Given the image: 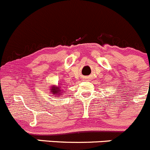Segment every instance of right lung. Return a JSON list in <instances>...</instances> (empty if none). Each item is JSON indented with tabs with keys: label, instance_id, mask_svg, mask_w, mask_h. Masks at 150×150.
I'll use <instances>...</instances> for the list:
<instances>
[{
	"label": "right lung",
	"instance_id": "obj_1",
	"mask_svg": "<svg viewBox=\"0 0 150 150\" xmlns=\"http://www.w3.org/2000/svg\"><path fill=\"white\" fill-rule=\"evenodd\" d=\"M60 89H59V87H53L52 88V91L51 92L53 93V94H60Z\"/></svg>",
	"mask_w": 150,
	"mask_h": 150
}]
</instances>
